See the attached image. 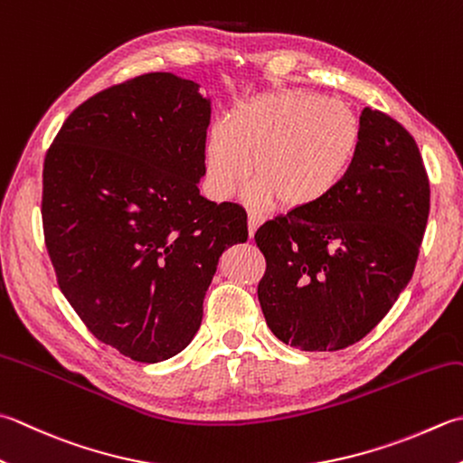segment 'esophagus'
<instances>
[{"instance_id": "1", "label": "esophagus", "mask_w": 463, "mask_h": 463, "mask_svg": "<svg viewBox=\"0 0 463 463\" xmlns=\"http://www.w3.org/2000/svg\"><path fill=\"white\" fill-rule=\"evenodd\" d=\"M260 222H262V214H259L255 211H249V234H250V239L255 237V232L260 226Z\"/></svg>"}]
</instances>
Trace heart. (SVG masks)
<instances>
[{"instance_id":"obj_1","label":"heart","mask_w":463,"mask_h":463,"mask_svg":"<svg viewBox=\"0 0 463 463\" xmlns=\"http://www.w3.org/2000/svg\"><path fill=\"white\" fill-rule=\"evenodd\" d=\"M359 120L347 106L319 94L259 98L216 124L206 142V188L216 201L247 190L255 204L309 211L337 193L355 165Z\"/></svg>"}]
</instances>
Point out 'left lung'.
<instances>
[{
    "mask_svg": "<svg viewBox=\"0 0 463 463\" xmlns=\"http://www.w3.org/2000/svg\"><path fill=\"white\" fill-rule=\"evenodd\" d=\"M361 146L343 186L309 211L260 226L259 301L269 329L303 351H337L383 319L410 283L430 214L413 136L379 110L359 116Z\"/></svg>",
    "mask_w": 463,
    "mask_h": 463,
    "instance_id": "left-lung-1",
    "label": "left lung"
}]
</instances>
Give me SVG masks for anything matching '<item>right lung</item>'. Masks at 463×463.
I'll return each mask as SVG.
<instances>
[{"instance_id": "obj_1", "label": "right lung", "mask_w": 463, "mask_h": 463, "mask_svg": "<svg viewBox=\"0 0 463 463\" xmlns=\"http://www.w3.org/2000/svg\"><path fill=\"white\" fill-rule=\"evenodd\" d=\"M152 71L78 106L45 154L42 219L58 285L106 345L140 364L183 351L247 213L198 190L211 98Z\"/></svg>"}]
</instances>
